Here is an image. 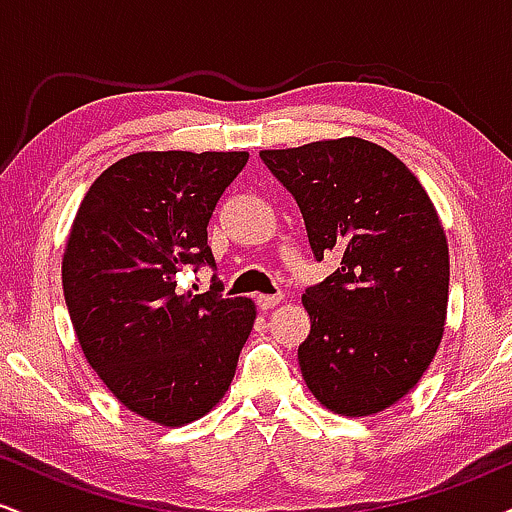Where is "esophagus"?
I'll return each mask as SVG.
<instances>
[{
  "label": "esophagus",
  "mask_w": 512,
  "mask_h": 512,
  "mask_svg": "<svg viewBox=\"0 0 512 512\" xmlns=\"http://www.w3.org/2000/svg\"><path fill=\"white\" fill-rule=\"evenodd\" d=\"M281 301H284V298H281V296H257V305H260L262 310L274 308V305H279Z\"/></svg>",
  "instance_id": "1"
}]
</instances>
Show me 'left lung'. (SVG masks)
<instances>
[{
  "mask_svg": "<svg viewBox=\"0 0 512 512\" xmlns=\"http://www.w3.org/2000/svg\"><path fill=\"white\" fill-rule=\"evenodd\" d=\"M260 156L296 197L317 260L342 257L303 293L305 385L334 414L385 411L414 390L445 332L450 255L438 211L395 154L361 137Z\"/></svg>",
  "mask_w": 512,
  "mask_h": 512,
  "instance_id": "left-lung-1",
  "label": "left lung"
}]
</instances>
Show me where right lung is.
I'll return each instance as SVG.
<instances>
[{
	"mask_svg": "<svg viewBox=\"0 0 512 512\" xmlns=\"http://www.w3.org/2000/svg\"><path fill=\"white\" fill-rule=\"evenodd\" d=\"M248 151H139L81 199L62 289L88 366L129 411L185 426L221 402L255 325L250 298L178 293L190 264H214L207 226Z\"/></svg>",
	"mask_w": 512,
	"mask_h": 512,
	"instance_id": "obj_1",
	"label": "right lung"
}]
</instances>
